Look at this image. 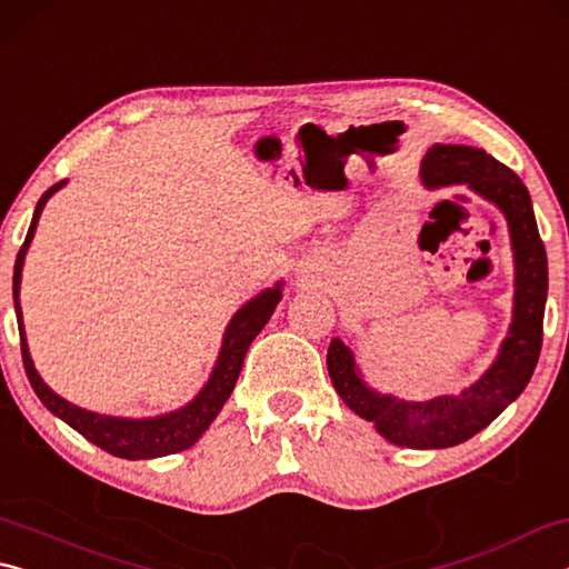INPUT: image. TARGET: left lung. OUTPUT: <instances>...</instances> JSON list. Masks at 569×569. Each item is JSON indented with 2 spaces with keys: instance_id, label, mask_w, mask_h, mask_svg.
<instances>
[{
  "instance_id": "left-lung-1",
  "label": "left lung",
  "mask_w": 569,
  "mask_h": 569,
  "mask_svg": "<svg viewBox=\"0 0 569 569\" xmlns=\"http://www.w3.org/2000/svg\"><path fill=\"white\" fill-rule=\"evenodd\" d=\"M421 182L429 190L467 186L507 218L515 250V308L507 339L495 363L461 393L429 401H403L373 391L361 379L349 346L333 339L326 356L333 389L346 407L371 421L383 439L409 449L457 447L489 427L532 379L542 349L547 301V253L539 238L532 200L515 170L469 146H435L421 160Z\"/></svg>"
}]
</instances>
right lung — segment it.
I'll return each mask as SVG.
<instances>
[{
	"label": "right lung",
	"mask_w": 569,
	"mask_h": 569,
	"mask_svg": "<svg viewBox=\"0 0 569 569\" xmlns=\"http://www.w3.org/2000/svg\"><path fill=\"white\" fill-rule=\"evenodd\" d=\"M67 180L54 182V186L44 192L40 203L34 208L30 230H27V238L22 248H19L17 261H14V278H12V296H14V311H17V323H19V341H22V361L27 379H30L32 389L40 401L50 409L54 417H60L64 423H70L74 431L92 441L94 447H100L112 457L120 459H156V457H168L176 455L196 445V441L203 437V431L210 427V421L218 417V411L223 409L233 387L238 381V373L243 369V359L250 341L261 333L263 326L271 319L278 301H281V281L273 288H266V291L258 293L256 298L238 308L233 319H230L228 329L223 333V346H220L218 361L210 371V379L203 389L198 391V397L188 401L186 407H180L170 413H160V417H148V419H124V417H104V413H94L88 409H80L62 399L60 393H54L47 383L42 381L40 373H37L30 346H27L24 336V323H22V306H19V283H22V266L27 248H30L37 220L42 216V208L47 200H50L57 190L64 186Z\"/></svg>",
	"instance_id": "1"
}]
</instances>
